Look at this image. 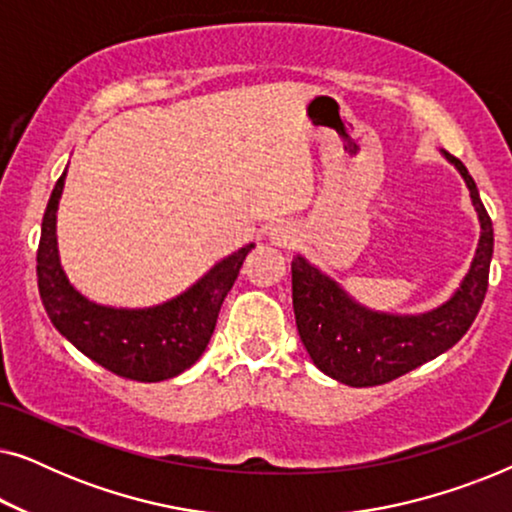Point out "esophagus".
Listing matches in <instances>:
<instances>
[{"mask_svg":"<svg viewBox=\"0 0 512 512\" xmlns=\"http://www.w3.org/2000/svg\"><path fill=\"white\" fill-rule=\"evenodd\" d=\"M270 240L277 247H293L298 242V230L289 221H279L270 228Z\"/></svg>","mask_w":512,"mask_h":512,"instance_id":"1","label":"esophagus"}]
</instances>
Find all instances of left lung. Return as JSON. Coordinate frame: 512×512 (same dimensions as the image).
<instances>
[{"instance_id": "obj_1", "label": "left lung", "mask_w": 512, "mask_h": 512, "mask_svg": "<svg viewBox=\"0 0 512 512\" xmlns=\"http://www.w3.org/2000/svg\"><path fill=\"white\" fill-rule=\"evenodd\" d=\"M443 153L464 177L480 219V242L471 270L447 303L415 317L373 312L349 298L303 256L291 261L298 335L314 366L333 380L349 387L387 384L457 345L478 317L489 284L494 228L464 163Z\"/></svg>"}]
</instances>
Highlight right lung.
<instances>
[{"label": "right lung", "mask_w": 512, "mask_h": 512, "mask_svg": "<svg viewBox=\"0 0 512 512\" xmlns=\"http://www.w3.org/2000/svg\"><path fill=\"white\" fill-rule=\"evenodd\" d=\"M67 170L48 200L37 249V282L53 326L88 359L118 377L160 382L184 373L200 359L212 338L228 291L254 244L223 258L181 296L146 310H116L90 303L69 284L60 265L55 212Z\"/></svg>", "instance_id": "right-lung-1"}]
</instances>
